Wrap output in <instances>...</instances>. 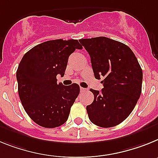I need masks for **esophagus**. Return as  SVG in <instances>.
<instances>
[{"instance_id":"1","label":"esophagus","mask_w":158,"mask_h":158,"mask_svg":"<svg viewBox=\"0 0 158 158\" xmlns=\"http://www.w3.org/2000/svg\"><path fill=\"white\" fill-rule=\"evenodd\" d=\"M80 90H81V92H83V91H86L87 89L83 88V87H80Z\"/></svg>"}]
</instances>
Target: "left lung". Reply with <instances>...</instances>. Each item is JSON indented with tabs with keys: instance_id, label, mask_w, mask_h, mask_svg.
Wrapping results in <instances>:
<instances>
[{
	"instance_id": "obj_1",
	"label": "left lung",
	"mask_w": 158,
	"mask_h": 158,
	"mask_svg": "<svg viewBox=\"0 0 158 158\" xmlns=\"http://www.w3.org/2000/svg\"><path fill=\"white\" fill-rule=\"evenodd\" d=\"M87 51L95 79H103L101 91L90 89L94 101L87 106L89 119L100 127L123 123L142 93V70L127 45L104 36L79 40Z\"/></svg>"
}]
</instances>
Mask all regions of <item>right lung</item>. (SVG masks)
I'll list each match as a JSON object with an SVG mask.
<instances>
[{"label":"right lung","mask_w":158,"mask_h":158,"mask_svg":"<svg viewBox=\"0 0 158 158\" xmlns=\"http://www.w3.org/2000/svg\"><path fill=\"white\" fill-rule=\"evenodd\" d=\"M82 48L77 40H48L28 51L19 64L16 79L20 102L40 127L55 128L68 120L80 88L77 83H57L56 76H64L70 55Z\"/></svg>","instance_id":"1"}]
</instances>
